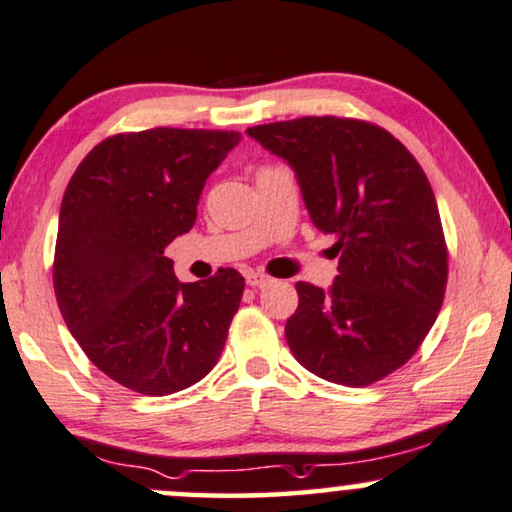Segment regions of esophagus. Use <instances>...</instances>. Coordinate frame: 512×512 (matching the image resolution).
Returning <instances> with one entry per match:
<instances>
[{"mask_svg":"<svg viewBox=\"0 0 512 512\" xmlns=\"http://www.w3.org/2000/svg\"><path fill=\"white\" fill-rule=\"evenodd\" d=\"M272 277H268V274H263V272H247V284L251 286V288H265V286H270L272 284Z\"/></svg>","mask_w":512,"mask_h":512,"instance_id":"34e87169","label":"esophagus"}]
</instances>
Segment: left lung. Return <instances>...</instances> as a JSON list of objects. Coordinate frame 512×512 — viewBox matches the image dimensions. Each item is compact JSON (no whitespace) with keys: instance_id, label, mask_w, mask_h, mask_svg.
Returning <instances> with one entry per match:
<instances>
[{"instance_id":"obj_1","label":"left lung","mask_w":512,"mask_h":512,"mask_svg":"<svg viewBox=\"0 0 512 512\" xmlns=\"http://www.w3.org/2000/svg\"><path fill=\"white\" fill-rule=\"evenodd\" d=\"M247 133L295 170L314 226L332 233L330 291L298 281L286 321L295 360L362 388L411 360L443 305L448 247L425 170L399 140L351 117H300Z\"/></svg>"}]
</instances>
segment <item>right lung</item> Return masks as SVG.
<instances>
[{"label": "right lung", "mask_w": 512, "mask_h": 512, "mask_svg": "<svg viewBox=\"0 0 512 512\" xmlns=\"http://www.w3.org/2000/svg\"><path fill=\"white\" fill-rule=\"evenodd\" d=\"M238 131L157 127L101 140L64 191L53 284L66 328L103 374L161 397L210 374L240 307L233 268L180 284L164 249L189 233Z\"/></svg>", "instance_id": "add662e5"}]
</instances>
